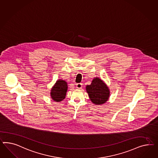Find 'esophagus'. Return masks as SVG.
Here are the masks:
<instances>
[{
    "label": "esophagus",
    "instance_id": "obj_1",
    "mask_svg": "<svg viewBox=\"0 0 158 158\" xmlns=\"http://www.w3.org/2000/svg\"><path fill=\"white\" fill-rule=\"evenodd\" d=\"M76 87H77V89H81L82 84L81 83H77V84H76Z\"/></svg>",
    "mask_w": 158,
    "mask_h": 158
}]
</instances>
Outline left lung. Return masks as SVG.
Here are the masks:
<instances>
[{"label":"left lung","mask_w":158,"mask_h":158,"mask_svg":"<svg viewBox=\"0 0 158 158\" xmlns=\"http://www.w3.org/2000/svg\"><path fill=\"white\" fill-rule=\"evenodd\" d=\"M85 90L94 105H101L106 102L110 97V90L106 84L98 77H95L90 85H87Z\"/></svg>","instance_id":"left-lung-1"}]
</instances>
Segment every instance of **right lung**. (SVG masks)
I'll return each instance as SVG.
<instances>
[{
    "mask_svg": "<svg viewBox=\"0 0 158 158\" xmlns=\"http://www.w3.org/2000/svg\"><path fill=\"white\" fill-rule=\"evenodd\" d=\"M68 90L67 81L63 79H59L52 87L51 90V97L55 102H61L65 98Z\"/></svg>",
    "mask_w": 158,
    "mask_h": 158,
    "instance_id": "1",
    "label": "right lung"
}]
</instances>
